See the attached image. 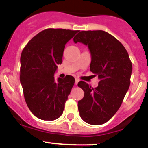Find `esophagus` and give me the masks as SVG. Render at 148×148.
Instances as JSON below:
<instances>
[{
	"mask_svg": "<svg viewBox=\"0 0 148 148\" xmlns=\"http://www.w3.org/2000/svg\"><path fill=\"white\" fill-rule=\"evenodd\" d=\"M79 81V79H77V78L75 79V84L76 85H77V84H78Z\"/></svg>",
	"mask_w": 148,
	"mask_h": 148,
	"instance_id": "34e87169",
	"label": "esophagus"
}]
</instances>
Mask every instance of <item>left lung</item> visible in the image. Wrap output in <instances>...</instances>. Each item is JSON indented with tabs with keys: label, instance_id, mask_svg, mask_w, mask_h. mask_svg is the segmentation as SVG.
<instances>
[{
	"label": "left lung",
	"instance_id": "left-lung-1",
	"mask_svg": "<svg viewBox=\"0 0 148 148\" xmlns=\"http://www.w3.org/2000/svg\"><path fill=\"white\" fill-rule=\"evenodd\" d=\"M74 42L88 46L92 56L90 71L99 79L95 88L84 81L78 83L84 92L78 102L79 115L86 123L102 125L122 104L130 84L132 62L124 46L106 31H79Z\"/></svg>",
	"mask_w": 148,
	"mask_h": 148
}]
</instances>
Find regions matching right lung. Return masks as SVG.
<instances>
[{"label":"right lung","instance_id":"right-lung-1","mask_svg":"<svg viewBox=\"0 0 148 148\" xmlns=\"http://www.w3.org/2000/svg\"><path fill=\"white\" fill-rule=\"evenodd\" d=\"M78 31L47 28L33 37L21 56L20 81L31 112L43 120L52 121L63 113L74 84L72 76L55 82L57 65L62 63L65 45Z\"/></svg>","mask_w":148,"mask_h":148}]
</instances>
